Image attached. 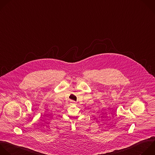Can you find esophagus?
<instances>
[{
	"mask_svg": "<svg viewBox=\"0 0 155 155\" xmlns=\"http://www.w3.org/2000/svg\"><path fill=\"white\" fill-rule=\"evenodd\" d=\"M72 101V103H75V101Z\"/></svg>",
	"mask_w": 155,
	"mask_h": 155,
	"instance_id": "34e87169",
	"label": "esophagus"
}]
</instances>
